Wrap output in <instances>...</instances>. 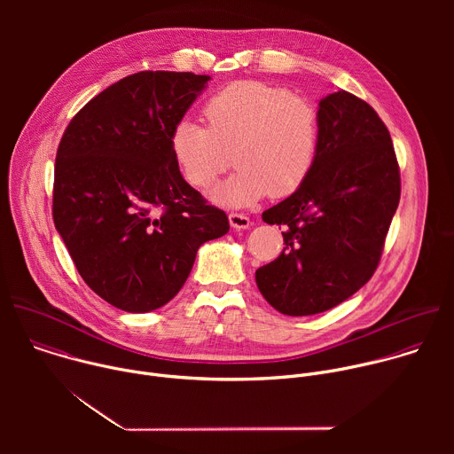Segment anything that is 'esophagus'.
Instances as JSON below:
<instances>
[{
	"mask_svg": "<svg viewBox=\"0 0 454 454\" xmlns=\"http://www.w3.org/2000/svg\"><path fill=\"white\" fill-rule=\"evenodd\" d=\"M228 219H230V224H231V228L233 230H247L249 228V217H246L244 214H230L228 215Z\"/></svg>",
	"mask_w": 454,
	"mask_h": 454,
	"instance_id": "esophagus-1",
	"label": "esophagus"
}]
</instances>
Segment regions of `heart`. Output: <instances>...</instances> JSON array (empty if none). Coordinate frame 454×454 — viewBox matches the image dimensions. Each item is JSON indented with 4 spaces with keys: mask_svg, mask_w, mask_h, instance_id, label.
Returning <instances> with one entry per match:
<instances>
[{
    "mask_svg": "<svg viewBox=\"0 0 454 454\" xmlns=\"http://www.w3.org/2000/svg\"><path fill=\"white\" fill-rule=\"evenodd\" d=\"M208 127L190 118L170 133V149L186 181L210 186L230 165L239 170L212 190L226 207H247L271 192L284 198L310 174L319 142L316 106L296 93L254 81L231 82L205 107Z\"/></svg>",
    "mask_w": 454,
    "mask_h": 454,
    "instance_id": "1",
    "label": "heart"
}]
</instances>
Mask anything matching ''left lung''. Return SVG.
Here are the masks:
<instances>
[{
  "mask_svg": "<svg viewBox=\"0 0 454 454\" xmlns=\"http://www.w3.org/2000/svg\"><path fill=\"white\" fill-rule=\"evenodd\" d=\"M314 167L287 200L262 214L286 247L258 268V291L278 312H325L373 275L401 200L392 137L364 100L338 91L317 104Z\"/></svg>",
  "mask_w": 454,
  "mask_h": 454,
  "instance_id": "8db88e82",
  "label": "left lung"
}]
</instances>
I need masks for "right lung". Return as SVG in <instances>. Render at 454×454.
I'll return each mask as SVG.
<instances>
[{
	"label": "right lung",
	"mask_w": 454,
	"mask_h": 454,
	"mask_svg": "<svg viewBox=\"0 0 454 454\" xmlns=\"http://www.w3.org/2000/svg\"><path fill=\"white\" fill-rule=\"evenodd\" d=\"M208 75L140 72L91 98L57 149L53 223L84 282L125 312H151L186 282L223 210L181 176L170 133Z\"/></svg>",
	"instance_id": "obj_1"
}]
</instances>
